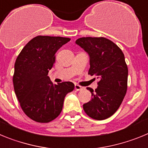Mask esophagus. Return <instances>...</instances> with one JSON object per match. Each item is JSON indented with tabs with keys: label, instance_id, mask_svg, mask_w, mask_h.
<instances>
[{
	"label": "esophagus",
	"instance_id": "34e87169",
	"mask_svg": "<svg viewBox=\"0 0 148 148\" xmlns=\"http://www.w3.org/2000/svg\"><path fill=\"white\" fill-rule=\"evenodd\" d=\"M83 89V87H81L80 85H78V84H75V90L77 91H79V90H82Z\"/></svg>",
	"mask_w": 148,
	"mask_h": 148
}]
</instances>
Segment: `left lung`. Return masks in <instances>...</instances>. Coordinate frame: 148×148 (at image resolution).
<instances>
[{
  "label": "left lung",
  "mask_w": 148,
  "mask_h": 148,
  "mask_svg": "<svg viewBox=\"0 0 148 148\" xmlns=\"http://www.w3.org/2000/svg\"><path fill=\"white\" fill-rule=\"evenodd\" d=\"M75 43L90 56L89 75L99 78L95 90L87 88L92 99L83 104L84 110L93 119H106L116 113L126 95L128 69L124 53L104 37L80 38Z\"/></svg>",
  "instance_id": "obj_1"
}]
</instances>
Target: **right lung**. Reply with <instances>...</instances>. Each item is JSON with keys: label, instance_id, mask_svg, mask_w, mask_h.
Returning a JSON list of instances; mask_svg holds the SVG:
<instances>
[{"label": "right lung", "instance_id": "1", "mask_svg": "<svg viewBox=\"0 0 148 148\" xmlns=\"http://www.w3.org/2000/svg\"><path fill=\"white\" fill-rule=\"evenodd\" d=\"M70 38L38 35L29 40L15 63L12 81L22 110L29 118L48 123L57 118L68 92L74 84L64 82L53 84L48 76L56 61V53Z\"/></svg>", "mask_w": 148, "mask_h": 148}]
</instances>
